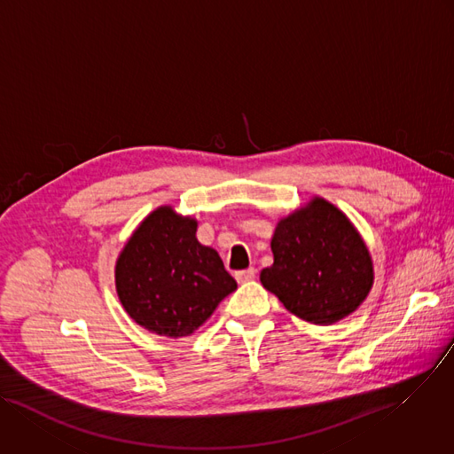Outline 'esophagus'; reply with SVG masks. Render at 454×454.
<instances>
[{"label": "esophagus", "mask_w": 454, "mask_h": 454, "mask_svg": "<svg viewBox=\"0 0 454 454\" xmlns=\"http://www.w3.org/2000/svg\"><path fill=\"white\" fill-rule=\"evenodd\" d=\"M234 278H236V281H238L239 285H243V283H248V281H252V279L255 278V268L239 270V271H236Z\"/></svg>", "instance_id": "esophagus-1"}]
</instances>
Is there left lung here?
<instances>
[{"label":"left lung","instance_id":"left-lung-1","mask_svg":"<svg viewBox=\"0 0 454 454\" xmlns=\"http://www.w3.org/2000/svg\"><path fill=\"white\" fill-rule=\"evenodd\" d=\"M274 264L262 286L299 318L329 325L357 309L372 288L371 254L333 204L315 199L281 220L271 238Z\"/></svg>","mask_w":454,"mask_h":454}]
</instances>
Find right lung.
Returning <instances> with one entry per match:
<instances>
[{
	"instance_id": "obj_1",
	"label": "right lung",
	"mask_w": 454,
	"mask_h": 454,
	"mask_svg": "<svg viewBox=\"0 0 454 454\" xmlns=\"http://www.w3.org/2000/svg\"><path fill=\"white\" fill-rule=\"evenodd\" d=\"M195 234V220L159 207L118 257L116 288L125 311L160 336L192 334L238 288L218 252Z\"/></svg>"
}]
</instances>
